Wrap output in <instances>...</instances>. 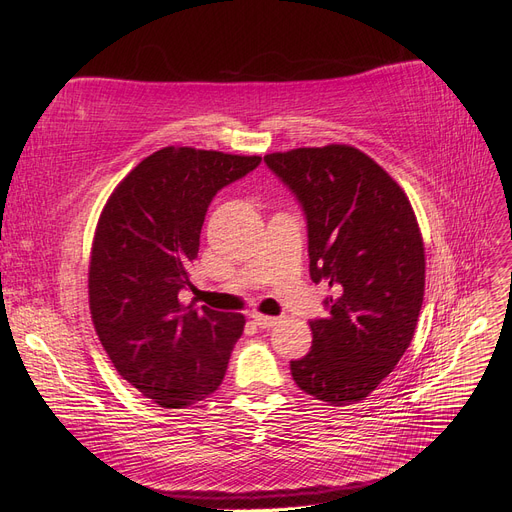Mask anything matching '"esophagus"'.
<instances>
[{
  "label": "esophagus",
  "instance_id": "esophagus-1",
  "mask_svg": "<svg viewBox=\"0 0 512 512\" xmlns=\"http://www.w3.org/2000/svg\"><path fill=\"white\" fill-rule=\"evenodd\" d=\"M252 320L258 324L260 329H271L277 324V318L273 316H262V314H252Z\"/></svg>",
  "mask_w": 512,
  "mask_h": 512
}]
</instances>
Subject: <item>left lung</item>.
Listing matches in <instances>:
<instances>
[{
    "instance_id": "8db88e82",
    "label": "left lung",
    "mask_w": 512,
    "mask_h": 512,
    "mask_svg": "<svg viewBox=\"0 0 512 512\" xmlns=\"http://www.w3.org/2000/svg\"><path fill=\"white\" fill-rule=\"evenodd\" d=\"M265 164L305 213L309 275L333 290L292 378L331 406L361 401L408 350L423 305L425 247L410 200L350 145L269 153Z\"/></svg>"
}]
</instances>
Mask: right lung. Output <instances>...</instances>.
Returning <instances> with one entry per match:
<instances>
[{
	"label": "right lung",
	"instance_id": "add662e5",
	"mask_svg": "<svg viewBox=\"0 0 512 512\" xmlns=\"http://www.w3.org/2000/svg\"><path fill=\"white\" fill-rule=\"evenodd\" d=\"M258 156L164 147L123 179L100 215L89 262V309L123 380L162 408L218 391L243 333L241 314L181 305L213 196Z\"/></svg>",
	"mask_w": 512,
	"mask_h": 512
}]
</instances>
